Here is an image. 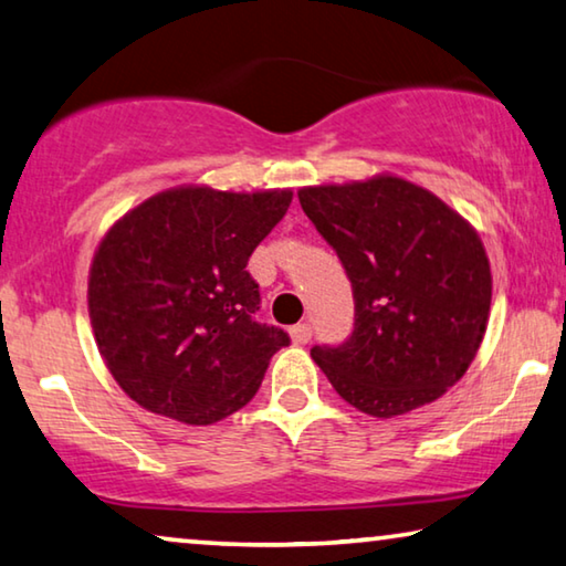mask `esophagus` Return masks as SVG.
<instances>
[{
    "instance_id": "esophagus-1",
    "label": "esophagus",
    "mask_w": 566,
    "mask_h": 566,
    "mask_svg": "<svg viewBox=\"0 0 566 566\" xmlns=\"http://www.w3.org/2000/svg\"><path fill=\"white\" fill-rule=\"evenodd\" d=\"M290 335H292L294 345H307L312 339V325H310V322H300V325H294L290 329Z\"/></svg>"
}]
</instances>
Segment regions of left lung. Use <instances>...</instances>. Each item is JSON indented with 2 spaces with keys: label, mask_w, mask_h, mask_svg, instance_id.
I'll use <instances>...</instances> for the list:
<instances>
[{
  "label": "left lung",
  "mask_w": 566,
  "mask_h": 566,
  "mask_svg": "<svg viewBox=\"0 0 566 566\" xmlns=\"http://www.w3.org/2000/svg\"><path fill=\"white\" fill-rule=\"evenodd\" d=\"M353 284L345 343L312 360L349 406L402 416L463 378L486 332L491 269L476 231L426 188L396 176L297 193Z\"/></svg>",
  "instance_id": "obj_1"
}]
</instances>
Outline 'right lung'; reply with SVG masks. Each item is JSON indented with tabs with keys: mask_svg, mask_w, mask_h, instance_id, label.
<instances>
[{
	"mask_svg": "<svg viewBox=\"0 0 566 566\" xmlns=\"http://www.w3.org/2000/svg\"><path fill=\"white\" fill-rule=\"evenodd\" d=\"M290 203L292 191L170 188L107 231L90 266V322L138 406L209 426L256 396L290 335L254 317L262 297L247 264Z\"/></svg>",
	"mask_w": 566,
	"mask_h": 566,
	"instance_id": "1",
	"label": "right lung"
}]
</instances>
